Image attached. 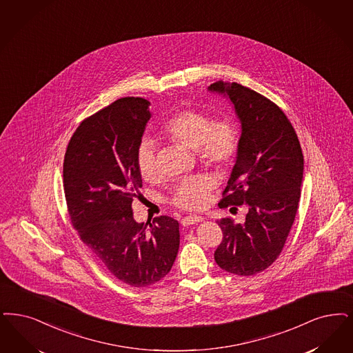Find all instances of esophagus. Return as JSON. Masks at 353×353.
<instances>
[{"instance_id":"obj_1","label":"esophagus","mask_w":353,"mask_h":353,"mask_svg":"<svg viewBox=\"0 0 353 353\" xmlns=\"http://www.w3.org/2000/svg\"><path fill=\"white\" fill-rule=\"evenodd\" d=\"M202 221H203V218L199 216V215H188L181 221V225L183 227L192 226V225H197Z\"/></svg>"}]
</instances>
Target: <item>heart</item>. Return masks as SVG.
<instances>
[{
  "mask_svg": "<svg viewBox=\"0 0 353 353\" xmlns=\"http://www.w3.org/2000/svg\"><path fill=\"white\" fill-rule=\"evenodd\" d=\"M160 132L172 143L194 151L203 164L221 172L234 165L239 152V130L230 118L214 121L205 112L181 110L163 123ZM137 167L145 181L155 183L160 179L152 141H141L138 147ZM214 188L215 183L209 176L185 179L174 186L172 203L183 210H201L209 202Z\"/></svg>",
  "mask_w": 353,
  "mask_h": 353,
  "instance_id": "1",
  "label": "heart"
}]
</instances>
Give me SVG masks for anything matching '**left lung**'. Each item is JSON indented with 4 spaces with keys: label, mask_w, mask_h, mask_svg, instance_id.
<instances>
[{
    "label": "left lung",
    "mask_w": 353,
    "mask_h": 353,
    "mask_svg": "<svg viewBox=\"0 0 353 353\" xmlns=\"http://www.w3.org/2000/svg\"><path fill=\"white\" fill-rule=\"evenodd\" d=\"M209 90L226 94L241 123L236 163L218 206L231 212L248 208L243 223L216 222L223 239L214 259L228 273L254 276L276 261L294 223L303 155L296 130L274 102L238 83L221 80Z\"/></svg>",
    "instance_id": "obj_1"
}]
</instances>
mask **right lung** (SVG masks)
<instances>
[{"label": "right lung", "mask_w": 353, "mask_h": 353, "mask_svg": "<svg viewBox=\"0 0 353 353\" xmlns=\"http://www.w3.org/2000/svg\"><path fill=\"white\" fill-rule=\"evenodd\" d=\"M148 106L147 99L123 97L85 118L63 164L72 226L114 277L134 288L164 279L180 245L176 219L160 215L138 223L132 215V201L141 196L137 151L151 118Z\"/></svg>", "instance_id": "add662e5"}]
</instances>
